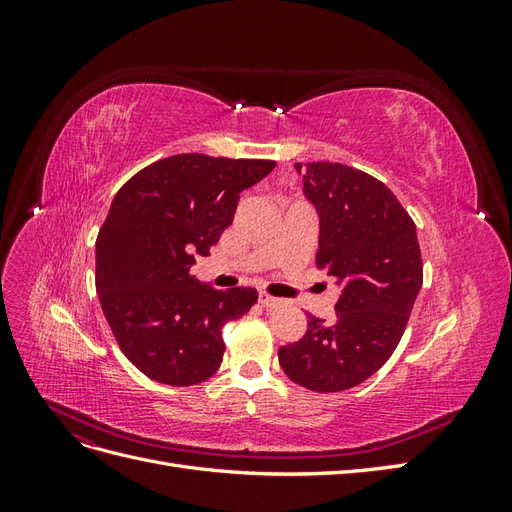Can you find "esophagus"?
I'll use <instances>...</instances> for the list:
<instances>
[{
  "label": "esophagus",
  "mask_w": 512,
  "mask_h": 512,
  "mask_svg": "<svg viewBox=\"0 0 512 512\" xmlns=\"http://www.w3.org/2000/svg\"><path fill=\"white\" fill-rule=\"evenodd\" d=\"M258 303L265 307V309H275V307L282 305V299H275V297H269V294H265V292H260L258 294Z\"/></svg>",
  "instance_id": "esophagus-1"
}]
</instances>
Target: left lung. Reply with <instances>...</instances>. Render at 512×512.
<instances>
[{"label":"left lung","instance_id":"obj_1","mask_svg":"<svg viewBox=\"0 0 512 512\" xmlns=\"http://www.w3.org/2000/svg\"><path fill=\"white\" fill-rule=\"evenodd\" d=\"M303 194L318 213L316 265L339 288L337 312L333 322L309 316L305 335L277 356L292 382L337 393L376 374L397 348L423 286L421 247L397 196L363 170L305 164Z\"/></svg>","mask_w":512,"mask_h":512}]
</instances>
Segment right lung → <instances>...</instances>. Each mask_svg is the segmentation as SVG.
Instances as JSON below:
<instances>
[{
  "label": "right lung",
  "mask_w": 512,
  "mask_h": 512,
  "mask_svg": "<svg viewBox=\"0 0 512 512\" xmlns=\"http://www.w3.org/2000/svg\"><path fill=\"white\" fill-rule=\"evenodd\" d=\"M275 162L203 153L170 156L115 194L96 241V290L104 318L130 363L170 386L218 371L222 327L256 303L254 288L215 290L192 275L232 224L245 188Z\"/></svg>",
  "instance_id": "right-lung-1"
}]
</instances>
